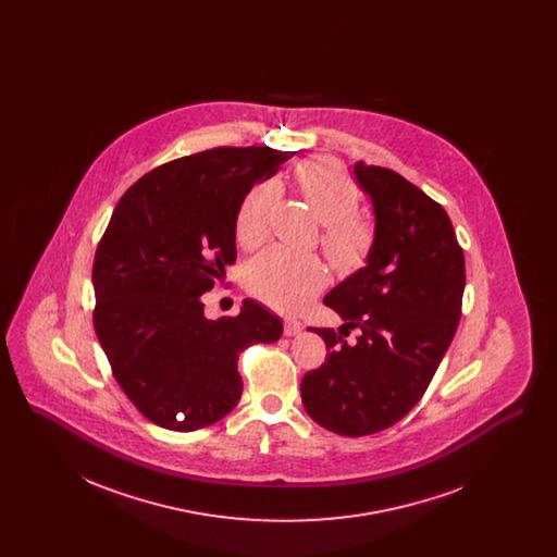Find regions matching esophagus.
<instances>
[{"mask_svg":"<svg viewBox=\"0 0 557 557\" xmlns=\"http://www.w3.org/2000/svg\"><path fill=\"white\" fill-rule=\"evenodd\" d=\"M300 332H302L300 321H296V319H286V321H284V334H286V336H298Z\"/></svg>","mask_w":557,"mask_h":557,"instance_id":"esophagus-1","label":"esophagus"}]
</instances>
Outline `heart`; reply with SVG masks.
<instances>
[{"label":"heart","mask_w":557,"mask_h":557,"mask_svg":"<svg viewBox=\"0 0 557 557\" xmlns=\"http://www.w3.org/2000/svg\"><path fill=\"white\" fill-rule=\"evenodd\" d=\"M298 189L307 207L325 225L321 246L343 273L359 271L368 263L375 246L373 223L355 214L359 189L343 166L330 160L307 162L296 173ZM280 202V186L263 182L252 187L238 214V239L255 248L265 242L271 216ZM325 286V269L309 255H296L286 248H271L248 269V288L277 311H298Z\"/></svg>","instance_id":"1"}]
</instances>
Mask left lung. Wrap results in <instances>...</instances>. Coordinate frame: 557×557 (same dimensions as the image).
I'll use <instances>...</instances> for the list:
<instances>
[{
	"instance_id": "8db88e82",
	"label": "left lung",
	"mask_w": 557,
	"mask_h": 557,
	"mask_svg": "<svg viewBox=\"0 0 557 557\" xmlns=\"http://www.w3.org/2000/svg\"><path fill=\"white\" fill-rule=\"evenodd\" d=\"M352 173L370 196L375 246L323 305L361 336L348 345L332 327L315 330L330 352L300 395L319 425L366 436L397 424L424 395L461 318L466 261L449 214L420 187L361 160Z\"/></svg>"
}]
</instances>
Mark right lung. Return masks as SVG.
Here are the masks:
<instances>
[{"label": "right lung", "instance_id": "obj_1", "mask_svg": "<svg viewBox=\"0 0 557 557\" xmlns=\"http://www.w3.org/2000/svg\"><path fill=\"white\" fill-rule=\"evenodd\" d=\"M288 159L250 146L171 160L110 216L91 273L94 327L119 386L160 428L191 432L225 418L242 397L239 352L284 332L250 298L236 318L209 319L202 294L236 261L244 198Z\"/></svg>", "mask_w": 557, "mask_h": 557}]
</instances>
